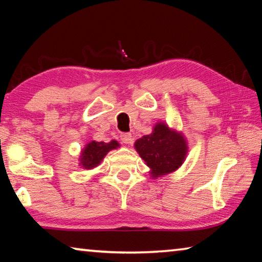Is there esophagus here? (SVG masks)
I'll use <instances>...</instances> for the list:
<instances>
[{"label":"esophagus","instance_id":"obj_1","mask_svg":"<svg viewBox=\"0 0 262 262\" xmlns=\"http://www.w3.org/2000/svg\"><path fill=\"white\" fill-rule=\"evenodd\" d=\"M120 139H121L123 143H126V144H130L133 142L130 133H122V134L120 135Z\"/></svg>","mask_w":262,"mask_h":262}]
</instances>
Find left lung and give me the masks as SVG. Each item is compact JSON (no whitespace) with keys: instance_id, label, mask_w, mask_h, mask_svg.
I'll use <instances>...</instances> for the list:
<instances>
[{"instance_id":"8db88e82","label":"left lung","mask_w":262,"mask_h":262,"mask_svg":"<svg viewBox=\"0 0 262 262\" xmlns=\"http://www.w3.org/2000/svg\"><path fill=\"white\" fill-rule=\"evenodd\" d=\"M134 147L151 168L150 173L154 178L176 171L187 155V143L183 134L170 129L164 122H158L151 134L142 136Z\"/></svg>"}]
</instances>
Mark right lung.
Masks as SVG:
<instances>
[{"label": "right lung", "instance_id": "obj_1", "mask_svg": "<svg viewBox=\"0 0 262 262\" xmlns=\"http://www.w3.org/2000/svg\"><path fill=\"white\" fill-rule=\"evenodd\" d=\"M119 147V143L117 141L112 140L108 143L105 142H96L91 141L85 145V148L82 150L81 158H79V165L82 167L88 168H94L97 165H99L100 162L103 161V158L106 156V154L111 150L117 149Z\"/></svg>", "mask_w": 262, "mask_h": 262}]
</instances>
